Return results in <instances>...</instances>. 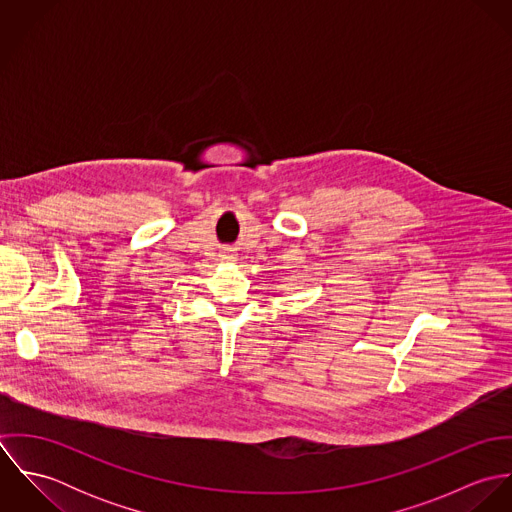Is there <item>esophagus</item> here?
Instances as JSON below:
<instances>
[{"label":"esophagus","instance_id":"34e87169","mask_svg":"<svg viewBox=\"0 0 512 512\" xmlns=\"http://www.w3.org/2000/svg\"><path fill=\"white\" fill-rule=\"evenodd\" d=\"M222 258H224V260H232V258H234V254H228V252H224V254H222Z\"/></svg>","mask_w":512,"mask_h":512}]
</instances>
